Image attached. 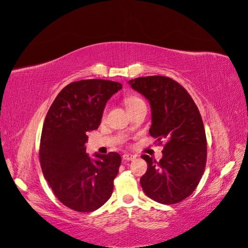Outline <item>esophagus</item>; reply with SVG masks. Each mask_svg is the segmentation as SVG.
I'll return each mask as SVG.
<instances>
[{
  "label": "esophagus",
  "mask_w": 248,
  "mask_h": 248,
  "mask_svg": "<svg viewBox=\"0 0 248 248\" xmlns=\"http://www.w3.org/2000/svg\"><path fill=\"white\" fill-rule=\"evenodd\" d=\"M135 158H136V156L132 155V154H124L123 155V159L126 160V161H132V160H134Z\"/></svg>",
  "instance_id": "1"
}]
</instances>
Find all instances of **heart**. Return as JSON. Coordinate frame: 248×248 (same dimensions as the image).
I'll use <instances>...</instances> for the list:
<instances>
[{"label": "heart", "instance_id": "obj_1", "mask_svg": "<svg viewBox=\"0 0 248 248\" xmlns=\"http://www.w3.org/2000/svg\"><path fill=\"white\" fill-rule=\"evenodd\" d=\"M140 101H142V99H140L139 97L135 96V95H130V96H128V97L125 98L124 103H125L126 108H129V107L134 106V105H136V104H138V103H140Z\"/></svg>", "mask_w": 248, "mask_h": 248}]
</instances>
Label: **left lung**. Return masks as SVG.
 I'll use <instances>...</instances> for the list:
<instances>
[{
  "instance_id": "left-lung-1",
  "label": "left lung",
  "mask_w": 248,
  "mask_h": 248,
  "mask_svg": "<svg viewBox=\"0 0 248 248\" xmlns=\"http://www.w3.org/2000/svg\"><path fill=\"white\" fill-rule=\"evenodd\" d=\"M150 101V135L163 144L162 158L148 155V170L140 185L148 197L162 204H175L198 186L206 163V136L200 112L180 84L167 76L153 75L129 80Z\"/></svg>"
}]
</instances>
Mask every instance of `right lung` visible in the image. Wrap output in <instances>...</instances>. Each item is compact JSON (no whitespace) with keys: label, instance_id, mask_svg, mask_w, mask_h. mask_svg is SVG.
Instances as JSON below:
<instances>
[{"label":"right lung","instance_id":"add662e5","mask_svg":"<svg viewBox=\"0 0 248 248\" xmlns=\"http://www.w3.org/2000/svg\"><path fill=\"white\" fill-rule=\"evenodd\" d=\"M123 88L116 81L82 79L59 93L43 124L40 162L44 177L63 205L90 213L109 200L122 157L86 153L87 132L96 130L107 101Z\"/></svg>","mask_w":248,"mask_h":248}]
</instances>
